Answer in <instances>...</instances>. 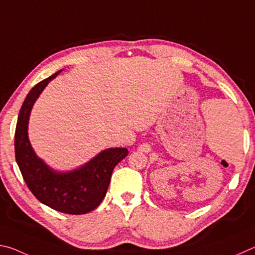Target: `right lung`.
<instances>
[{"label": "right lung", "instance_id": "obj_1", "mask_svg": "<svg viewBox=\"0 0 255 255\" xmlns=\"http://www.w3.org/2000/svg\"><path fill=\"white\" fill-rule=\"evenodd\" d=\"M61 71L35 85L26 95L17 116L15 160L26 186L39 202L58 212L82 215L94 211L102 203L113 169L127 157L128 150L105 149L83 166L68 171H58L38 157L29 140L30 114L40 94Z\"/></svg>", "mask_w": 255, "mask_h": 255}]
</instances>
